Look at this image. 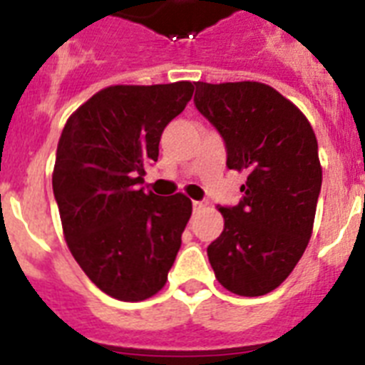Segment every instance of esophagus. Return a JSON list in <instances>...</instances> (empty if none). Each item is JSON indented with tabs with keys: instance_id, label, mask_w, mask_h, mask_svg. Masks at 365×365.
<instances>
[{
	"instance_id": "1",
	"label": "esophagus",
	"mask_w": 365,
	"mask_h": 365,
	"mask_svg": "<svg viewBox=\"0 0 365 365\" xmlns=\"http://www.w3.org/2000/svg\"><path fill=\"white\" fill-rule=\"evenodd\" d=\"M206 206H207L206 200H195V202H192V210H195V211H202Z\"/></svg>"
}]
</instances>
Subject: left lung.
I'll use <instances>...</instances> for the list:
<instances>
[{
	"mask_svg": "<svg viewBox=\"0 0 365 365\" xmlns=\"http://www.w3.org/2000/svg\"><path fill=\"white\" fill-rule=\"evenodd\" d=\"M195 106L226 145V165L247 173L243 198L219 207L225 230L207 247L215 278L241 297H259L286 280L314 230L323 168L302 111L258 81H198Z\"/></svg>",
	"mask_w": 365,
	"mask_h": 365,
	"instance_id": "obj_1",
	"label": "left lung"
}]
</instances>
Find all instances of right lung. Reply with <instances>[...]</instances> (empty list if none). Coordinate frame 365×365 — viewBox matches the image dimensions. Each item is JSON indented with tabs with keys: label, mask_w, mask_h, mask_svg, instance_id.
Listing matches in <instances>:
<instances>
[{
	"label": "right lung",
	"mask_w": 365,
	"mask_h": 365,
	"mask_svg": "<svg viewBox=\"0 0 365 365\" xmlns=\"http://www.w3.org/2000/svg\"><path fill=\"white\" fill-rule=\"evenodd\" d=\"M192 91L191 81L111 85L79 106L61 133L51 183L64 240L91 282L118 301L155 295L182 247L191 200L137 183Z\"/></svg>",
	"instance_id": "right-lung-1"
}]
</instances>
